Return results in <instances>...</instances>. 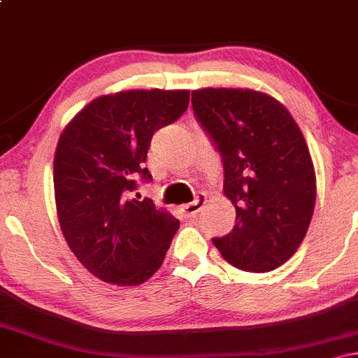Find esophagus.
Returning a JSON list of instances; mask_svg holds the SVG:
<instances>
[{
    "mask_svg": "<svg viewBox=\"0 0 358 358\" xmlns=\"http://www.w3.org/2000/svg\"><path fill=\"white\" fill-rule=\"evenodd\" d=\"M203 203H205V195H200V196H196V199L193 200V202L183 205L182 210H183V213H185V217H193V215H196V213L202 210Z\"/></svg>",
    "mask_w": 358,
    "mask_h": 358,
    "instance_id": "obj_1",
    "label": "esophagus"
}]
</instances>
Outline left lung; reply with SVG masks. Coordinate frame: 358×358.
<instances>
[{
	"instance_id": "1",
	"label": "left lung",
	"mask_w": 358,
	"mask_h": 358,
	"mask_svg": "<svg viewBox=\"0 0 358 358\" xmlns=\"http://www.w3.org/2000/svg\"><path fill=\"white\" fill-rule=\"evenodd\" d=\"M196 121L224 163V193L236 225L212 239L229 264L268 273L296 252L316 199L310 150L281 102L250 89L192 92Z\"/></svg>"
}]
</instances>
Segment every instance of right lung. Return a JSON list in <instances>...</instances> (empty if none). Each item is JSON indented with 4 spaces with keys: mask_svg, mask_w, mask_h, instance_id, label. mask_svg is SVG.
<instances>
[{
    "mask_svg": "<svg viewBox=\"0 0 358 358\" xmlns=\"http://www.w3.org/2000/svg\"><path fill=\"white\" fill-rule=\"evenodd\" d=\"M190 90H122L90 101L62 131L53 158L57 215L69 248L89 273L138 286L162 268L180 220L134 199L151 138L175 122Z\"/></svg>",
    "mask_w": 358,
    "mask_h": 358,
    "instance_id": "1",
    "label": "right lung"
}]
</instances>
